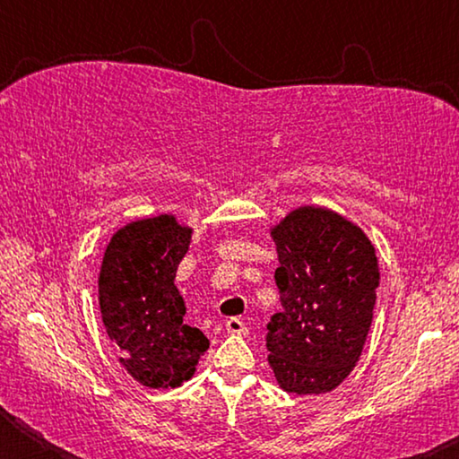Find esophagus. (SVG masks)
Masks as SVG:
<instances>
[{"label":"esophagus","mask_w":459,"mask_h":459,"mask_svg":"<svg viewBox=\"0 0 459 459\" xmlns=\"http://www.w3.org/2000/svg\"><path fill=\"white\" fill-rule=\"evenodd\" d=\"M227 330L229 333H237V336H245V333H248V328L240 317H230V320H227Z\"/></svg>","instance_id":"esophagus-1"}]
</instances>
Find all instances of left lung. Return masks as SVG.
Returning a JSON list of instances; mask_svg holds the SVG:
<instances>
[{
    "mask_svg": "<svg viewBox=\"0 0 459 459\" xmlns=\"http://www.w3.org/2000/svg\"><path fill=\"white\" fill-rule=\"evenodd\" d=\"M283 312L267 325L269 367L295 394H322L351 375L367 342L380 281L375 247L325 206H298L269 229Z\"/></svg>",
    "mask_w": 459,
    "mask_h": 459,
    "instance_id": "1",
    "label": "left lung"
}]
</instances>
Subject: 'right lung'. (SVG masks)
<instances>
[{"mask_svg":"<svg viewBox=\"0 0 459 459\" xmlns=\"http://www.w3.org/2000/svg\"><path fill=\"white\" fill-rule=\"evenodd\" d=\"M192 232L174 214H160L127 222L105 248L100 316L123 368L143 386H180L211 344L184 324L186 304L174 283Z\"/></svg>","mask_w":459,"mask_h":459,"instance_id":"add662e5","label":"right lung"}]
</instances>
